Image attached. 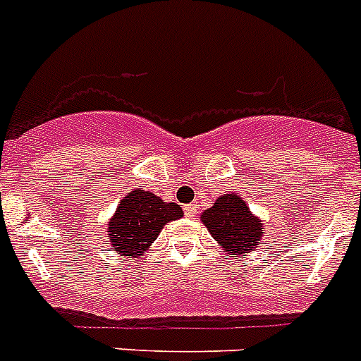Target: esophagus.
Returning a JSON list of instances; mask_svg holds the SVG:
<instances>
[{
	"label": "esophagus",
	"mask_w": 361,
	"mask_h": 361,
	"mask_svg": "<svg viewBox=\"0 0 361 361\" xmlns=\"http://www.w3.org/2000/svg\"><path fill=\"white\" fill-rule=\"evenodd\" d=\"M184 211H186L188 216H195L197 214V206L195 204H188V206H184Z\"/></svg>",
	"instance_id": "esophagus-1"
}]
</instances>
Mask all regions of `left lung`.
Returning <instances> with one entry per match:
<instances>
[{
	"instance_id": "1",
	"label": "left lung",
	"mask_w": 361,
	"mask_h": 361,
	"mask_svg": "<svg viewBox=\"0 0 361 361\" xmlns=\"http://www.w3.org/2000/svg\"><path fill=\"white\" fill-rule=\"evenodd\" d=\"M204 226L211 236L220 243L221 249L236 254L250 252L261 241L263 224L250 213L247 202L238 195L227 193L216 198L213 207L202 213Z\"/></svg>"
}]
</instances>
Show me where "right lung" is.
<instances>
[{"mask_svg": "<svg viewBox=\"0 0 361 361\" xmlns=\"http://www.w3.org/2000/svg\"><path fill=\"white\" fill-rule=\"evenodd\" d=\"M183 214L180 206L175 202H163L154 193L134 190L121 200L109 221V240L123 256H141L154 243L164 224Z\"/></svg>", "mask_w": 361, "mask_h": 361, "instance_id": "right-lung-1", "label": "right lung"}]
</instances>
